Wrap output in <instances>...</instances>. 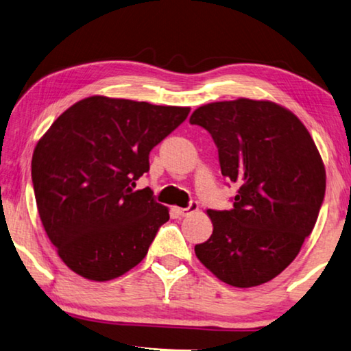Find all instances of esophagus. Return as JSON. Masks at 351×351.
Wrapping results in <instances>:
<instances>
[{
	"label": "esophagus",
	"mask_w": 351,
	"mask_h": 351,
	"mask_svg": "<svg viewBox=\"0 0 351 351\" xmlns=\"http://www.w3.org/2000/svg\"><path fill=\"white\" fill-rule=\"evenodd\" d=\"M197 208H199V204L196 201H191L190 204H188V207H185V208H176V212L179 213L180 217H185V215H188V213L197 212Z\"/></svg>",
	"instance_id": "34e87169"
}]
</instances>
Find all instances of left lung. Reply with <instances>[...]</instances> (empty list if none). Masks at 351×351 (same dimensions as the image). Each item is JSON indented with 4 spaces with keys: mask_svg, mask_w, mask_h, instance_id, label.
Wrapping results in <instances>:
<instances>
[{
    "mask_svg": "<svg viewBox=\"0 0 351 351\" xmlns=\"http://www.w3.org/2000/svg\"><path fill=\"white\" fill-rule=\"evenodd\" d=\"M190 123L212 134L221 174L239 186L230 210H207L213 234L194 252L234 287L271 281L298 256L325 197L314 139L292 111L267 100L215 101Z\"/></svg>",
    "mask_w": 351,
    "mask_h": 351,
    "instance_id": "1",
    "label": "left lung"
}]
</instances>
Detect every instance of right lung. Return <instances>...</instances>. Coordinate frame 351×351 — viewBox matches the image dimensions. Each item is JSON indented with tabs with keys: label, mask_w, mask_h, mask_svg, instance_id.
<instances>
[{
	"label": "right lung",
	"mask_w": 351,
	"mask_h": 351,
	"mask_svg": "<svg viewBox=\"0 0 351 351\" xmlns=\"http://www.w3.org/2000/svg\"><path fill=\"white\" fill-rule=\"evenodd\" d=\"M190 108L94 95L51 123L32 154L37 210L62 262L90 281L136 267L169 219L150 188L134 191L149 154Z\"/></svg>",
	"instance_id": "obj_1"
}]
</instances>
